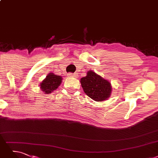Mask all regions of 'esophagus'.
Returning <instances> with one entry per match:
<instances>
[{
	"instance_id": "1",
	"label": "esophagus",
	"mask_w": 158,
	"mask_h": 158,
	"mask_svg": "<svg viewBox=\"0 0 158 158\" xmlns=\"http://www.w3.org/2000/svg\"><path fill=\"white\" fill-rule=\"evenodd\" d=\"M69 77L77 78L78 77V73H68L67 74Z\"/></svg>"
}]
</instances>
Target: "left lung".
<instances>
[{"instance_id":"left-lung-1","label":"left lung","mask_w":158,"mask_h":158,"mask_svg":"<svg viewBox=\"0 0 158 158\" xmlns=\"http://www.w3.org/2000/svg\"><path fill=\"white\" fill-rule=\"evenodd\" d=\"M80 82L85 93L91 99L100 102L110 97V83L94 72L88 71L86 77L81 78Z\"/></svg>"}]
</instances>
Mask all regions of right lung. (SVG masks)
I'll return each mask as SVG.
<instances>
[{
	"instance_id": "1",
	"label": "right lung",
	"mask_w": 158,
	"mask_h": 158,
	"mask_svg": "<svg viewBox=\"0 0 158 158\" xmlns=\"http://www.w3.org/2000/svg\"><path fill=\"white\" fill-rule=\"evenodd\" d=\"M62 78L60 75L49 73L40 84L42 91L45 93H50L56 90L61 83Z\"/></svg>"
}]
</instances>
